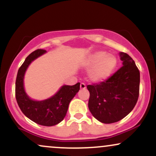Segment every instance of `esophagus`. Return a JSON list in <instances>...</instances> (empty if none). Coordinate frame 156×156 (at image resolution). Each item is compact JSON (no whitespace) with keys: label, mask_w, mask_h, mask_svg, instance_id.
Instances as JSON below:
<instances>
[{"label":"esophagus","mask_w":156,"mask_h":156,"mask_svg":"<svg viewBox=\"0 0 156 156\" xmlns=\"http://www.w3.org/2000/svg\"><path fill=\"white\" fill-rule=\"evenodd\" d=\"M80 89H86V84L84 83H81L80 84Z\"/></svg>","instance_id":"1"}]
</instances>
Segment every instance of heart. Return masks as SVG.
Instances as JSON below:
<instances>
[{
  "label": "heart",
  "instance_id": "obj_1",
  "mask_svg": "<svg viewBox=\"0 0 156 156\" xmlns=\"http://www.w3.org/2000/svg\"><path fill=\"white\" fill-rule=\"evenodd\" d=\"M86 67L92 69L90 78L94 81H101L108 78L117 65L115 55L107 54L104 51H97L87 58Z\"/></svg>",
  "mask_w": 156,
  "mask_h": 156
}]
</instances>
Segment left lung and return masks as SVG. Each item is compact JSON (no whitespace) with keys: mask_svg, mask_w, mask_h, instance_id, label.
I'll return each mask as SVG.
<instances>
[{"mask_svg":"<svg viewBox=\"0 0 156 156\" xmlns=\"http://www.w3.org/2000/svg\"><path fill=\"white\" fill-rule=\"evenodd\" d=\"M123 66L108 79L87 86L88 106L98 120L105 124L126 117L136 104L139 95L140 73L133 58L120 53Z\"/></svg>","mask_w":156,"mask_h":156,"instance_id":"1","label":"left lung"}]
</instances>
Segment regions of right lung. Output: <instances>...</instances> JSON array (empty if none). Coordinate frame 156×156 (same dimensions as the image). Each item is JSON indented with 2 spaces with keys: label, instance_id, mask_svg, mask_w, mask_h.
<instances>
[{
  "label": "right lung",
  "instance_id": "right-lung-1",
  "mask_svg": "<svg viewBox=\"0 0 156 156\" xmlns=\"http://www.w3.org/2000/svg\"><path fill=\"white\" fill-rule=\"evenodd\" d=\"M46 51L37 49L27 56L17 72L15 82V97L22 112L37 124L53 126L64 119L71 100L78 92L80 83L73 86H63L58 92L49 99L34 101L26 94L23 87V77L32 61L44 54Z\"/></svg>",
  "mask_w": 156,
  "mask_h": 156
}]
</instances>
